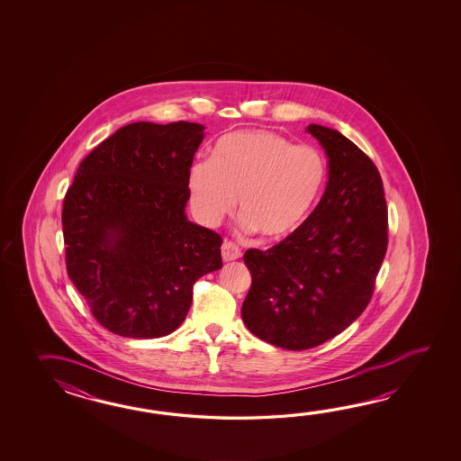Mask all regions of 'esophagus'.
<instances>
[{"instance_id": "obj_1", "label": "esophagus", "mask_w": 461, "mask_h": 461, "mask_svg": "<svg viewBox=\"0 0 461 461\" xmlns=\"http://www.w3.org/2000/svg\"><path fill=\"white\" fill-rule=\"evenodd\" d=\"M221 252H222L224 262H232V260H237V258L240 257V249H239L234 242H229V240H226V242L222 244Z\"/></svg>"}]
</instances>
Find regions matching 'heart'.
Masks as SVG:
<instances>
[{"instance_id":"obj_1","label":"heart","mask_w":461,"mask_h":461,"mask_svg":"<svg viewBox=\"0 0 461 461\" xmlns=\"http://www.w3.org/2000/svg\"><path fill=\"white\" fill-rule=\"evenodd\" d=\"M328 167L313 147L265 130L234 131L217 140L212 158L194 161L187 191L197 221L216 227L235 207L240 229L285 240L308 222L323 196Z\"/></svg>"}]
</instances>
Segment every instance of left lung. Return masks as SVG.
Here are the masks:
<instances>
[{
    "instance_id": "8db88e82",
    "label": "left lung",
    "mask_w": 461,
    "mask_h": 461,
    "mask_svg": "<svg viewBox=\"0 0 461 461\" xmlns=\"http://www.w3.org/2000/svg\"><path fill=\"white\" fill-rule=\"evenodd\" d=\"M306 131L328 158L321 201L296 234L244 254L252 274L245 326L288 351L320 346L361 316L387 250V207L375 165L338 130L312 123Z\"/></svg>"
}]
</instances>
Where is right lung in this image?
<instances>
[{"label":"right lung","mask_w":461,"mask_h":461,"mask_svg":"<svg viewBox=\"0 0 461 461\" xmlns=\"http://www.w3.org/2000/svg\"><path fill=\"white\" fill-rule=\"evenodd\" d=\"M204 125L137 122L80 163L62 229L68 274L108 331L153 339L185 321L193 285L222 267L221 235L186 216Z\"/></svg>","instance_id":"obj_1"}]
</instances>
